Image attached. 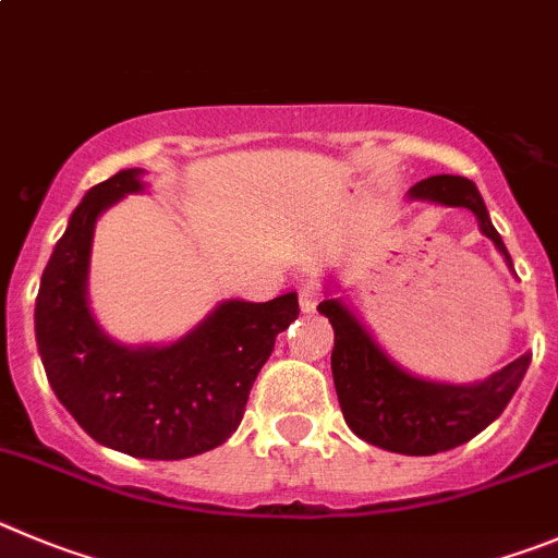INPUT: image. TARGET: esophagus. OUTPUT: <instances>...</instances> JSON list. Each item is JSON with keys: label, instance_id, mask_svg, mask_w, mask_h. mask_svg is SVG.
Here are the masks:
<instances>
[{"label": "esophagus", "instance_id": "34e87169", "mask_svg": "<svg viewBox=\"0 0 558 558\" xmlns=\"http://www.w3.org/2000/svg\"><path fill=\"white\" fill-rule=\"evenodd\" d=\"M320 290L315 282H301L299 284V304L301 313H315V306H318Z\"/></svg>", "mask_w": 558, "mask_h": 558}]
</instances>
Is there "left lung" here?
<instances>
[{
  "label": "left lung",
  "instance_id": "left-lung-1",
  "mask_svg": "<svg viewBox=\"0 0 558 558\" xmlns=\"http://www.w3.org/2000/svg\"><path fill=\"white\" fill-rule=\"evenodd\" d=\"M409 196L448 207H468L512 268V257L489 221L482 193L470 179L439 173L417 182ZM318 313L326 315L335 329L331 376L342 417L356 437L392 453L432 457L473 439L504 412L529 371L531 354L525 351L482 385L423 381L401 371L373 342L365 326L349 313V306H342L337 299H326L318 304Z\"/></svg>",
  "mask_w": 558,
  "mask_h": 558
}]
</instances>
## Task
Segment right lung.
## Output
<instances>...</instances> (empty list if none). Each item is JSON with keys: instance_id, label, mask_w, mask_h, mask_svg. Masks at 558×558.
Masks as SVG:
<instances>
[{"instance_id": "obj_1", "label": "right lung", "mask_w": 558, "mask_h": 558, "mask_svg": "<svg viewBox=\"0 0 558 558\" xmlns=\"http://www.w3.org/2000/svg\"><path fill=\"white\" fill-rule=\"evenodd\" d=\"M143 187L126 168L85 193L54 245L35 301L46 379L96 442L141 459H187L232 437L279 331L299 318L295 293L227 301L162 349H124L101 335L85 299L99 213Z\"/></svg>"}]
</instances>
